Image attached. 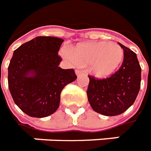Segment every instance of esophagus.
<instances>
[{
	"label": "esophagus",
	"instance_id": "esophagus-1",
	"mask_svg": "<svg viewBox=\"0 0 151 151\" xmlns=\"http://www.w3.org/2000/svg\"><path fill=\"white\" fill-rule=\"evenodd\" d=\"M75 73H76V75L78 76V77H79V76H81V74H82V71L79 70H76Z\"/></svg>",
	"mask_w": 151,
	"mask_h": 151
}]
</instances>
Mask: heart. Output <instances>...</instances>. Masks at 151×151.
Returning <instances> with one entry per match:
<instances>
[{"label": "heart", "mask_w": 151, "mask_h": 151, "mask_svg": "<svg viewBox=\"0 0 151 151\" xmlns=\"http://www.w3.org/2000/svg\"><path fill=\"white\" fill-rule=\"evenodd\" d=\"M64 55L77 65H87L88 73L98 78L116 73L124 58V50L119 44L104 41L78 43Z\"/></svg>", "instance_id": "heart-1"}]
</instances>
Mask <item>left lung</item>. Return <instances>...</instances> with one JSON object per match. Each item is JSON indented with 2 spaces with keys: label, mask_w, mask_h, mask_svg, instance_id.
Instances as JSON below:
<instances>
[{
  "label": "left lung",
  "mask_w": 151,
  "mask_h": 151,
  "mask_svg": "<svg viewBox=\"0 0 151 151\" xmlns=\"http://www.w3.org/2000/svg\"><path fill=\"white\" fill-rule=\"evenodd\" d=\"M118 43L124 52L119 70L101 80L88 76V102L96 112L107 116H118L129 109L138 96L141 83V67L136 54Z\"/></svg>",
  "instance_id": "8db88e82"
}]
</instances>
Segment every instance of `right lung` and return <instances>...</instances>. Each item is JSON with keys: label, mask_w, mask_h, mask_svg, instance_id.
<instances>
[{"label": "right lung", "mask_w": 151, "mask_h": 151, "mask_svg": "<svg viewBox=\"0 0 151 151\" xmlns=\"http://www.w3.org/2000/svg\"><path fill=\"white\" fill-rule=\"evenodd\" d=\"M63 41L38 36L13 52L8 68L9 91L15 104L29 116L43 118L55 112L63 88L77 78L73 69L58 66Z\"/></svg>", "instance_id": "add662e5"}]
</instances>
